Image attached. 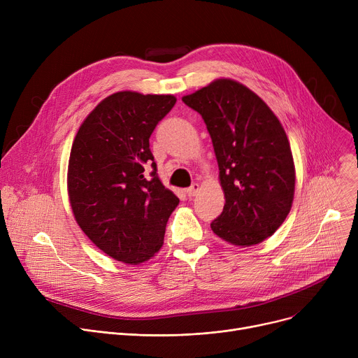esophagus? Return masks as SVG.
Returning a JSON list of instances; mask_svg holds the SVG:
<instances>
[{"instance_id": "obj_1", "label": "esophagus", "mask_w": 358, "mask_h": 358, "mask_svg": "<svg viewBox=\"0 0 358 358\" xmlns=\"http://www.w3.org/2000/svg\"><path fill=\"white\" fill-rule=\"evenodd\" d=\"M199 190H200V185L197 184V182H193L189 189L185 190V193H187V196L189 197H194L197 193H199Z\"/></svg>"}]
</instances>
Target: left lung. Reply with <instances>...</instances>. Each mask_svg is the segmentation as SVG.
<instances>
[{
  "label": "left lung",
  "mask_w": 358,
  "mask_h": 358,
  "mask_svg": "<svg viewBox=\"0 0 358 358\" xmlns=\"http://www.w3.org/2000/svg\"><path fill=\"white\" fill-rule=\"evenodd\" d=\"M182 101L203 117L219 165L227 201L212 231L239 247L262 242L293 203L294 164L283 126L255 92L232 80H216Z\"/></svg>",
  "instance_id": "obj_1"
}]
</instances>
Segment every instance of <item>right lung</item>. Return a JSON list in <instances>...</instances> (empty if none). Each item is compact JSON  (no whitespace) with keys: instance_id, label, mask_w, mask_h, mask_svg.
Returning a JSON list of instances; mask_svg holds the SVG:
<instances>
[{"instance_id":"1","label":"right lung","mask_w":358,"mask_h":358,"mask_svg":"<svg viewBox=\"0 0 358 358\" xmlns=\"http://www.w3.org/2000/svg\"><path fill=\"white\" fill-rule=\"evenodd\" d=\"M176 101L174 96L111 94L90 113L72 143L68 193L75 220L96 247L126 264L159 251L168 217L180 203L158 178L149 148Z\"/></svg>"}]
</instances>
